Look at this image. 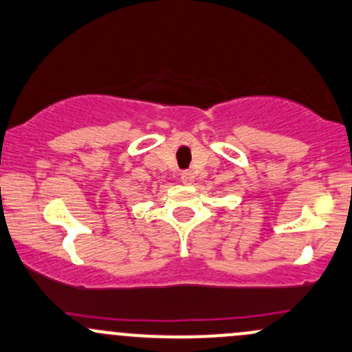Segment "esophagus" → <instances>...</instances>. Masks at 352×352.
Returning a JSON list of instances; mask_svg holds the SVG:
<instances>
[{
    "label": "esophagus",
    "instance_id": "obj_1",
    "mask_svg": "<svg viewBox=\"0 0 352 352\" xmlns=\"http://www.w3.org/2000/svg\"><path fill=\"white\" fill-rule=\"evenodd\" d=\"M193 179H195V177H193V173L190 172V170L182 172V182H184L185 185H190V184H192Z\"/></svg>",
    "mask_w": 352,
    "mask_h": 352
}]
</instances>
